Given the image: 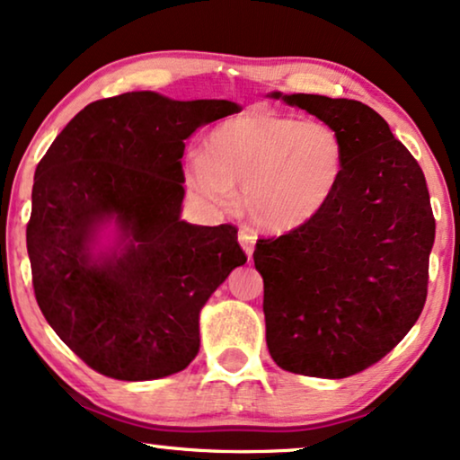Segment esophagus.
<instances>
[{
  "label": "esophagus",
  "instance_id": "esophagus-1",
  "mask_svg": "<svg viewBox=\"0 0 460 460\" xmlns=\"http://www.w3.org/2000/svg\"><path fill=\"white\" fill-rule=\"evenodd\" d=\"M255 241H257V238H255L253 232H249V230H241V232H238V243H241V247H243L244 253H247L249 260H251V257H253Z\"/></svg>",
  "mask_w": 460,
  "mask_h": 460
}]
</instances>
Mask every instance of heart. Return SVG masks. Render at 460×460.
I'll return each instance as SVG.
<instances>
[{
	"mask_svg": "<svg viewBox=\"0 0 460 460\" xmlns=\"http://www.w3.org/2000/svg\"><path fill=\"white\" fill-rule=\"evenodd\" d=\"M345 167L341 136L323 121H299L268 109L217 123L203 153L186 163L188 190L213 209L234 205L270 234L304 228L335 194Z\"/></svg>",
	"mask_w": 460,
	"mask_h": 460,
	"instance_id": "b5f03b06",
	"label": "heart"
}]
</instances>
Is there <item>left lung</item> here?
Wrapping results in <instances>:
<instances>
[{"mask_svg":"<svg viewBox=\"0 0 460 460\" xmlns=\"http://www.w3.org/2000/svg\"><path fill=\"white\" fill-rule=\"evenodd\" d=\"M341 136L345 167L316 219L257 241L266 341L288 373L345 379L389 354L423 312L436 219L423 169L385 119L348 98L272 92Z\"/></svg>","mask_w":460,"mask_h":460,"instance_id":"left-lung-1","label":"left lung"}]
</instances>
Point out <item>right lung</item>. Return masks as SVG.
Listing matches in <instances>:
<instances>
[{"instance_id":"obj_1","label":"right lung","mask_w":460,"mask_h":460,"mask_svg":"<svg viewBox=\"0 0 460 460\" xmlns=\"http://www.w3.org/2000/svg\"><path fill=\"white\" fill-rule=\"evenodd\" d=\"M241 112L230 100L128 92L96 100L35 169L27 251L37 304L100 375L153 381L200 348L199 316L247 261L236 228L181 219L184 140Z\"/></svg>"}]
</instances>
